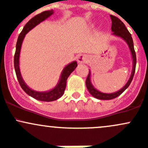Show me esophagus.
Here are the masks:
<instances>
[{
    "label": "esophagus",
    "instance_id": "obj_1",
    "mask_svg": "<svg viewBox=\"0 0 148 148\" xmlns=\"http://www.w3.org/2000/svg\"><path fill=\"white\" fill-rule=\"evenodd\" d=\"M77 60L78 63L84 64L86 63L89 61V56L86 54H79L77 58Z\"/></svg>",
    "mask_w": 148,
    "mask_h": 148
}]
</instances>
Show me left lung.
<instances>
[{
  "mask_svg": "<svg viewBox=\"0 0 148 148\" xmlns=\"http://www.w3.org/2000/svg\"><path fill=\"white\" fill-rule=\"evenodd\" d=\"M110 17H111L112 19L111 29L112 31L113 34L123 38V39L126 41L127 44H128V46H129L130 49L131 51V53H132V59H133V68H132V74H131L130 76V78L128 80L127 83L125 84V86H124L122 89H121L120 90H119L118 92L112 94L102 93V92H99V91L97 90L96 89H95L90 82V72H89V74H88L86 79V87H87L88 91H89V93H90L94 97L99 99H103V100L112 99L117 97L118 96H120L121 94H122V92L130 86V84L131 82H132V79H133L134 74H135V67H136V53H135V49H134L133 40H132V36H131L130 33L128 31V30L127 29L126 27H125L123 22H122L120 19H119L118 18L116 17V16H112V15H110Z\"/></svg>",
  "mask_w": 148,
  "mask_h": 148,
  "instance_id": "1",
  "label": "left lung"
}]
</instances>
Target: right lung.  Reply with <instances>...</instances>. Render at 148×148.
<instances>
[{
  "label": "right lung",
  "mask_w": 148,
  "mask_h": 148,
  "mask_svg": "<svg viewBox=\"0 0 148 148\" xmlns=\"http://www.w3.org/2000/svg\"><path fill=\"white\" fill-rule=\"evenodd\" d=\"M53 12L52 10L42 12V13H39V14L34 16V18H32L25 25L24 28H23L21 34H19L18 38L17 43H16V52H15L14 55L15 71H16V77H17L18 81L20 84V86H21L23 90L29 96L32 97L33 98L37 99V100L43 101V102H51V101L56 100V99L60 98L64 95V92L66 88V84L67 78L71 74V73L75 69L77 66V62H73L69 65H67L64 69L63 71H62L61 79L59 80V82L58 83L57 86L53 88V89H51V90L49 91V92H39L32 90L29 87H28V86L25 84L23 79H22V77L20 73V69H19V56H20V51L23 38H24L26 34H27L30 30L35 27L36 25H38L41 21L45 20L48 17H49L51 15L53 14Z\"/></svg>",
  "instance_id": "right-lung-1"
}]
</instances>
